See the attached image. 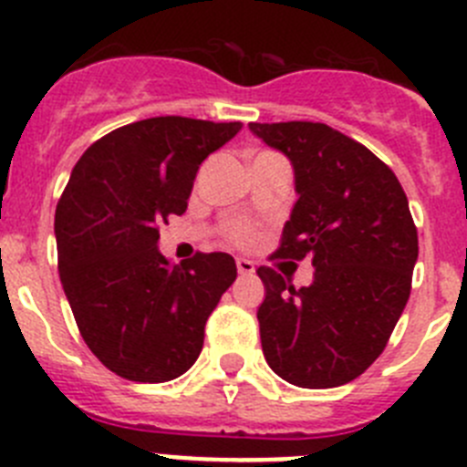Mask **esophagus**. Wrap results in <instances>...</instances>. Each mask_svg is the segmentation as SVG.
Returning a JSON list of instances; mask_svg holds the SVG:
<instances>
[{
    "label": "esophagus",
    "instance_id": "esophagus-1",
    "mask_svg": "<svg viewBox=\"0 0 467 467\" xmlns=\"http://www.w3.org/2000/svg\"><path fill=\"white\" fill-rule=\"evenodd\" d=\"M237 271L242 275H253L255 274V265L251 260H246V257H237Z\"/></svg>",
    "mask_w": 467,
    "mask_h": 467
}]
</instances>
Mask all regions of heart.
<instances>
[{
    "label": "heart",
    "instance_id": "obj_1",
    "mask_svg": "<svg viewBox=\"0 0 467 467\" xmlns=\"http://www.w3.org/2000/svg\"><path fill=\"white\" fill-rule=\"evenodd\" d=\"M223 237L225 242L234 244V246H248L255 242V228L248 221L230 219L223 223Z\"/></svg>",
    "mask_w": 467,
    "mask_h": 467
}]
</instances>
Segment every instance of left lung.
Segmentation results:
<instances>
[{
	"label": "left lung",
	"instance_id": "1",
	"mask_svg": "<svg viewBox=\"0 0 467 467\" xmlns=\"http://www.w3.org/2000/svg\"><path fill=\"white\" fill-rule=\"evenodd\" d=\"M294 166L298 201L269 260L312 257L315 280L289 285L260 266L257 310L269 368L298 388H337L383 354L418 260V228L390 166L324 123H251Z\"/></svg>",
	"mask_w": 467,
	"mask_h": 467
}]
</instances>
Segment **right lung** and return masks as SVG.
Here are the masks:
<instances>
[{
	"label": "right lung",
	"instance_id": "right-lung-1",
	"mask_svg": "<svg viewBox=\"0 0 467 467\" xmlns=\"http://www.w3.org/2000/svg\"><path fill=\"white\" fill-rule=\"evenodd\" d=\"M242 123L160 116L113 130L72 169L54 214L58 275L95 358L137 383L173 381L237 278L228 253L171 265L160 228L187 212L198 166Z\"/></svg>",
	"mask_w": 467,
	"mask_h": 467
}]
</instances>
